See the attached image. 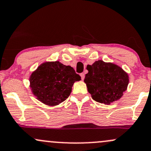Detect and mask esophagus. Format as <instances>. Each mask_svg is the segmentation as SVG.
Returning a JSON list of instances; mask_svg holds the SVG:
<instances>
[{"label":"esophagus","instance_id":"esophagus-1","mask_svg":"<svg viewBox=\"0 0 151 151\" xmlns=\"http://www.w3.org/2000/svg\"><path fill=\"white\" fill-rule=\"evenodd\" d=\"M80 76H81V78H82V80H83V79H84V77H85V75H84V73H81Z\"/></svg>","mask_w":151,"mask_h":151}]
</instances>
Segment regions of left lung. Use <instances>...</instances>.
I'll list each match as a JSON object with an SVG mask.
<instances>
[{
	"label": "left lung",
	"instance_id": "left-lung-1",
	"mask_svg": "<svg viewBox=\"0 0 151 151\" xmlns=\"http://www.w3.org/2000/svg\"><path fill=\"white\" fill-rule=\"evenodd\" d=\"M87 69L88 73L84 81L96 102L110 105L120 99L127 89L128 75L116 64L99 60L92 65H87Z\"/></svg>",
	"mask_w": 151,
	"mask_h": 151
}]
</instances>
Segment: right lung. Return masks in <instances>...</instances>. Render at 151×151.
I'll return each instance as SVG.
<instances>
[{
	"label": "right lung",
	"instance_id": "1",
	"mask_svg": "<svg viewBox=\"0 0 151 151\" xmlns=\"http://www.w3.org/2000/svg\"><path fill=\"white\" fill-rule=\"evenodd\" d=\"M80 79V76L70 66L59 62H45L31 74L30 87L38 100L54 106L69 97L73 84Z\"/></svg>",
	"mask_w": 151,
	"mask_h": 151
}]
</instances>
